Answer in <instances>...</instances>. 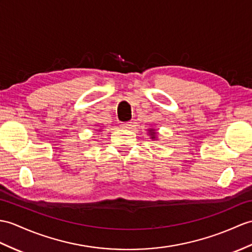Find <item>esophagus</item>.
Here are the masks:
<instances>
[{"label":"esophagus","instance_id":"esophagus-1","mask_svg":"<svg viewBox=\"0 0 252 252\" xmlns=\"http://www.w3.org/2000/svg\"><path fill=\"white\" fill-rule=\"evenodd\" d=\"M120 126L122 128H132V122H122Z\"/></svg>","mask_w":252,"mask_h":252}]
</instances>
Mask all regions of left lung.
<instances>
[{
	"mask_svg": "<svg viewBox=\"0 0 252 252\" xmlns=\"http://www.w3.org/2000/svg\"><path fill=\"white\" fill-rule=\"evenodd\" d=\"M148 134L150 135L151 139H157V135H158V132L156 131V128L150 127L148 128Z\"/></svg>",
	"mask_w": 252,
	"mask_h": 252,
	"instance_id": "8db88e82",
	"label": "left lung"
}]
</instances>
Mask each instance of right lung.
<instances>
[{"label":"right lung","instance_id":"add662e5","mask_svg":"<svg viewBox=\"0 0 252 252\" xmlns=\"http://www.w3.org/2000/svg\"><path fill=\"white\" fill-rule=\"evenodd\" d=\"M97 131H101V128H99V130H97Z\"/></svg>","mask_w":252,"mask_h":252}]
</instances>
